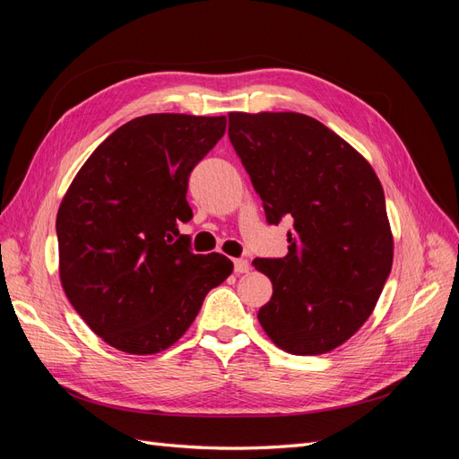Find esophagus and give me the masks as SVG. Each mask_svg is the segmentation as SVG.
I'll list each match as a JSON object with an SVG mask.
<instances>
[{"mask_svg":"<svg viewBox=\"0 0 459 459\" xmlns=\"http://www.w3.org/2000/svg\"><path fill=\"white\" fill-rule=\"evenodd\" d=\"M233 270H235V273H247L248 270H251V264H248V260H245V258H238L233 262Z\"/></svg>","mask_w":459,"mask_h":459,"instance_id":"esophagus-1","label":"esophagus"}]
</instances>
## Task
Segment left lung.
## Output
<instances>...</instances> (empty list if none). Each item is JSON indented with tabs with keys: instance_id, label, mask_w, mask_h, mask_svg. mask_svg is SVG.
<instances>
[{
	"instance_id": "obj_1",
	"label": "left lung",
	"mask_w": 459,
	"mask_h": 459,
	"mask_svg": "<svg viewBox=\"0 0 459 459\" xmlns=\"http://www.w3.org/2000/svg\"><path fill=\"white\" fill-rule=\"evenodd\" d=\"M228 117L230 142L266 220H293L287 256L253 262L273 285L258 322L289 354H325L366 324L391 273L383 186L352 145L312 117Z\"/></svg>"
}]
</instances>
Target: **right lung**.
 <instances>
[{
  "label": "right lung",
  "instance_id": "obj_1",
  "mask_svg": "<svg viewBox=\"0 0 459 459\" xmlns=\"http://www.w3.org/2000/svg\"><path fill=\"white\" fill-rule=\"evenodd\" d=\"M226 132V117H137L97 147L57 212L66 299L107 344L128 354L172 346L203 300L233 272L195 255L179 224L193 218L189 174Z\"/></svg>",
  "mask_w": 459,
  "mask_h": 459
}]
</instances>
